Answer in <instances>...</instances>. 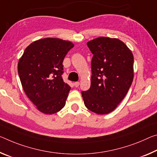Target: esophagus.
Listing matches in <instances>:
<instances>
[{"label": "esophagus", "instance_id": "1", "mask_svg": "<svg viewBox=\"0 0 157 157\" xmlns=\"http://www.w3.org/2000/svg\"><path fill=\"white\" fill-rule=\"evenodd\" d=\"M74 84H75V86H76V87H78V86H79V82H75L74 83Z\"/></svg>", "mask_w": 157, "mask_h": 157}]
</instances>
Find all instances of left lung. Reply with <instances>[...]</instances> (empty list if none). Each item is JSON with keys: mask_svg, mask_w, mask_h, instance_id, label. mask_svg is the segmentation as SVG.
<instances>
[{"mask_svg": "<svg viewBox=\"0 0 157 157\" xmlns=\"http://www.w3.org/2000/svg\"><path fill=\"white\" fill-rule=\"evenodd\" d=\"M94 54L91 86L82 91L84 105L98 114L113 112L124 98L133 79V55L117 38L99 37L89 41Z\"/></svg>", "mask_w": 157, "mask_h": 157, "instance_id": "left-lung-1", "label": "left lung"}]
</instances>
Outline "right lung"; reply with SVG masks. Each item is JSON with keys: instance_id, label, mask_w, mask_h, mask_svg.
Instances as JSON below:
<instances>
[{"instance_id": "add662e5", "label": "right lung", "mask_w": 157, "mask_h": 157, "mask_svg": "<svg viewBox=\"0 0 157 157\" xmlns=\"http://www.w3.org/2000/svg\"><path fill=\"white\" fill-rule=\"evenodd\" d=\"M73 47L62 39H40L30 44L19 59L17 69L22 87L41 113L54 114L66 105L71 86L61 77L62 63Z\"/></svg>"}]
</instances>
